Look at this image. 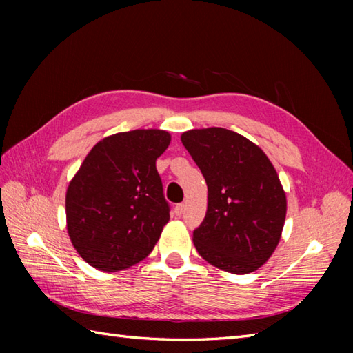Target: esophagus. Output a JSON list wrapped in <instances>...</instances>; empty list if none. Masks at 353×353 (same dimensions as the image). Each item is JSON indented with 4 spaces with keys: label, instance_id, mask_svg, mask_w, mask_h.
Here are the masks:
<instances>
[{
    "label": "esophagus",
    "instance_id": "34e87169",
    "mask_svg": "<svg viewBox=\"0 0 353 353\" xmlns=\"http://www.w3.org/2000/svg\"><path fill=\"white\" fill-rule=\"evenodd\" d=\"M183 212H185V205H183V203H179V205H176V208H174V214H176L177 216H181Z\"/></svg>",
    "mask_w": 353,
    "mask_h": 353
}]
</instances>
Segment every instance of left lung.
Segmentation results:
<instances>
[{"label": "left lung", "mask_w": 353, "mask_h": 353, "mask_svg": "<svg viewBox=\"0 0 353 353\" xmlns=\"http://www.w3.org/2000/svg\"><path fill=\"white\" fill-rule=\"evenodd\" d=\"M208 185V211L192 241L209 264L234 274L264 265L279 244L287 197L267 154L221 127L182 133Z\"/></svg>", "instance_id": "8db88e82"}]
</instances>
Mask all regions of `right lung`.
<instances>
[{"label":"right lung","instance_id":"obj_1","mask_svg":"<svg viewBox=\"0 0 353 353\" xmlns=\"http://www.w3.org/2000/svg\"><path fill=\"white\" fill-rule=\"evenodd\" d=\"M171 134L138 129L103 138L66 190V229L74 249L106 273L138 264L152 253L170 220L156 159Z\"/></svg>","mask_w":353,"mask_h":353}]
</instances>
